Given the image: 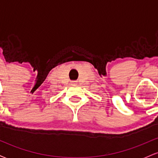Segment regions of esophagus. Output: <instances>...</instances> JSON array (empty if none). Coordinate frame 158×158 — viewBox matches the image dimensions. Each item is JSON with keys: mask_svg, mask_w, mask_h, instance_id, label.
<instances>
[{"mask_svg": "<svg viewBox=\"0 0 158 158\" xmlns=\"http://www.w3.org/2000/svg\"><path fill=\"white\" fill-rule=\"evenodd\" d=\"M73 82H74V81H73Z\"/></svg>", "mask_w": 158, "mask_h": 158, "instance_id": "esophagus-1", "label": "esophagus"}]
</instances>
